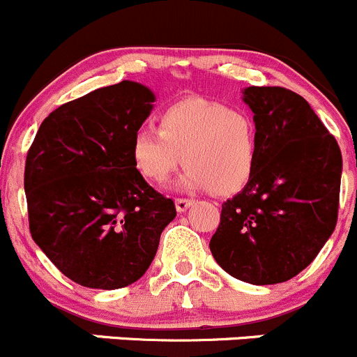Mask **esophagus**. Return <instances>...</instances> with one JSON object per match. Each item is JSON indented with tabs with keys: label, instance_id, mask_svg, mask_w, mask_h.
I'll return each instance as SVG.
<instances>
[{
	"label": "esophagus",
	"instance_id": "esophagus-1",
	"mask_svg": "<svg viewBox=\"0 0 357 357\" xmlns=\"http://www.w3.org/2000/svg\"><path fill=\"white\" fill-rule=\"evenodd\" d=\"M192 203L194 199H190V197H177V199H175V206H177V211H180V213L185 211Z\"/></svg>",
	"mask_w": 357,
	"mask_h": 357
}]
</instances>
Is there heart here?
I'll return each instance as SVG.
<instances>
[{
	"mask_svg": "<svg viewBox=\"0 0 357 357\" xmlns=\"http://www.w3.org/2000/svg\"><path fill=\"white\" fill-rule=\"evenodd\" d=\"M257 156L259 133L248 112L196 97L168 105L158 128L140 126L132 139L133 163L147 180L165 183L183 161V187L215 194L243 189Z\"/></svg>",
	"mask_w": 357,
	"mask_h": 357,
	"instance_id": "obj_1",
	"label": "heart"
}]
</instances>
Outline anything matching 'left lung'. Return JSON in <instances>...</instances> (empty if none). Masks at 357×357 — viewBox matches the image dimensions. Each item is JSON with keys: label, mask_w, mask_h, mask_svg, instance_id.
Listing matches in <instances>:
<instances>
[{"label": "left lung", "mask_w": 357, "mask_h": 357, "mask_svg": "<svg viewBox=\"0 0 357 357\" xmlns=\"http://www.w3.org/2000/svg\"><path fill=\"white\" fill-rule=\"evenodd\" d=\"M259 156L253 175L222 204L210 250L252 284L284 283L305 269L333 232L342 153L309 102L283 86H250Z\"/></svg>", "instance_id": "1"}]
</instances>
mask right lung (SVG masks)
<instances>
[{
	"mask_svg": "<svg viewBox=\"0 0 357 357\" xmlns=\"http://www.w3.org/2000/svg\"><path fill=\"white\" fill-rule=\"evenodd\" d=\"M151 102L153 91L133 81L97 88L50 112L27 151L31 236L81 287L116 290L140 280L177 215L132 158Z\"/></svg>",
	"mask_w": 357,
	"mask_h": 357,
	"instance_id": "right-lung-1",
	"label": "right lung"
}]
</instances>
